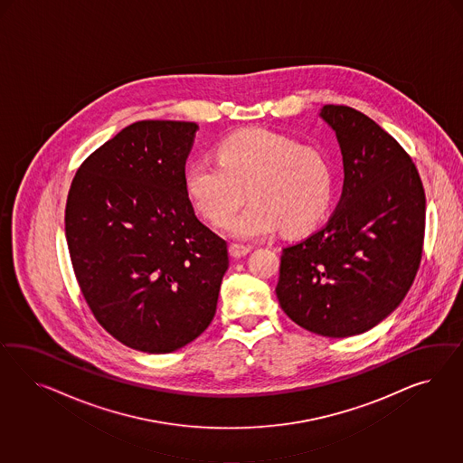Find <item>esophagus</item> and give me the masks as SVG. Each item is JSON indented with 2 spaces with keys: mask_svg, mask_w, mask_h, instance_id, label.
Here are the masks:
<instances>
[{
  "mask_svg": "<svg viewBox=\"0 0 463 463\" xmlns=\"http://www.w3.org/2000/svg\"><path fill=\"white\" fill-rule=\"evenodd\" d=\"M250 251H251V248H248V246H241V244H231L229 246V252H231L232 258H242Z\"/></svg>",
  "mask_w": 463,
  "mask_h": 463,
  "instance_id": "esophagus-1",
  "label": "esophagus"
}]
</instances>
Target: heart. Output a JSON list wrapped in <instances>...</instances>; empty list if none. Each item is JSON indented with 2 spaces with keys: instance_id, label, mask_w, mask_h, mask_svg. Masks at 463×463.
I'll list each match as a JSON object with an SVG mask.
<instances>
[{
  "instance_id": "b5f03b06",
  "label": "heart",
  "mask_w": 463,
  "mask_h": 463,
  "mask_svg": "<svg viewBox=\"0 0 463 463\" xmlns=\"http://www.w3.org/2000/svg\"><path fill=\"white\" fill-rule=\"evenodd\" d=\"M219 165L194 163L184 169V192L207 221L224 227L252 198L231 227L250 241L279 231L300 236L326 217L335 195L331 159L314 146L267 128L239 130L215 147Z\"/></svg>"
}]
</instances>
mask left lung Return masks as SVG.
<instances>
[{"label": "left lung", "instance_id": "8db88e82", "mask_svg": "<svg viewBox=\"0 0 463 463\" xmlns=\"http://www.w3.org/2000/svg\"><path fill=\"white\" fill-rule=\"evenodd\" d=\"M319 115L336 132L343 194L323 229L283 248L277 297L310 333L354 336L393 312L416 279L426 196L411 156L370 117L346 105Z\"/></svg>", "mask_w": 463, "mask_h": 463}]
</instances>
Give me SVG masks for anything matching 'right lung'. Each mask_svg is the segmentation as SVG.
Here are the masks:
<instances>
[{"instance_id": "obj_1", "label": "right lung", "mask_w": 463, "mask_h": 463, "mask_svg": "<svg viewBox=\"0 0 463 463\" xmlns=\"http://www.w3.org/2000/svg\"><path fill=\"white\" fill-rule=\"evenodd\" d=\"M195 122L140 120L88 156L66 202L71 263L99 326L128 348L171 353L212 323L227 242L184 192Z\"/></svg>"}]
</instances>
